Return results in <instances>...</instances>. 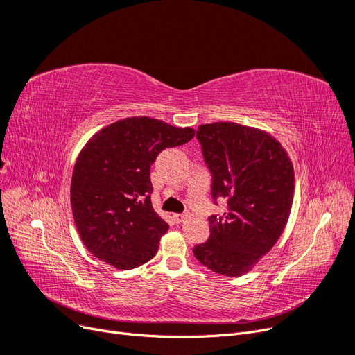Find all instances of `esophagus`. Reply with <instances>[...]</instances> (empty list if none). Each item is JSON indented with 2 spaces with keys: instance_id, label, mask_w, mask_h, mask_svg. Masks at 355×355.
I'll list each match as a JSON object with an SVG mask.
<instances>
[{
  "instance_id": "esophagus-1",
  "label": "esophagus",
  "mask_w": 355,
  "mask_h": 355,
  "mask_svg": "<svg viewBox=\"0 0 355 355\" xmlns=\"http://www.w3.org/2000/svg\"><path fill=\"white\" fill-rule=\"evenodd\" d=\"M173 219H175L178 223H182V222H185V219H187V214L175 213V214H173Z\"/></svg>"
}]
</instances>
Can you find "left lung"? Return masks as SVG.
<instances>
[{"mask_svg":"<svg viewBox=\"0 0 355 355\" xmlns=\"http://www.w3.org/2000/svg\"><path fill=\"white\" fill-rule=\"evenodd\" d=\"M197 139L213 175L211 196L228 204L222 219H209L210 239L194 247V256L213 272L240 277L282 237L293 204V163L274 136L256 127L202 124Z\"/></svg>","mask_w":355,"mask_h":355,"instance_id":"left-lung-1","label":"left lung"}]
</instances>
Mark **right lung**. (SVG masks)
Segmentation results:
<instances>
[{"mask_svg":"<svg viewBox=\"0 0 355 355\" xmlns=\"http://www.w3.org/2000/svg\"><path fill=\"white\" fill-rule=\"evenodd\" d=\"M196 130L128 116L94 133L75 161L71 207L80 239L98 259L133 270L151 261L168 225L154 211L149 168L164 148Z\"/></svg>","mask_w":355,"mask_h":355,"instance_id":"1","label":"right lung"}]
</instances>
